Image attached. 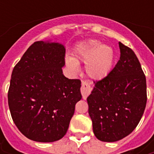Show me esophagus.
I'll list each match as a JSON object with an SVG mask.
<instances>
[{"instance_id":"34e87169","label":"esophagus","mask_w":154,"mask_h":154,"mask_svg":"<svg viewBox=\"0 0 154 154\" xmlns=\"http://www.w3.org/2000/svg\"><path fill=\"white\" fill-rule=\"evenodd\" d=\"M92 91L91 83L88 82H82V87H81V92H82V97L83 99H86Z\"/></svg>"}]
</instances>
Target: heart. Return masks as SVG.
<instances>
[{"label": "heart", "mask_w": 154, "mask_h": 154, "mask_svg": "<svg viewBox=\"0 0 154 154\" xmlns=\"http://www.w3.org/2000/svg\"><path fill=\"white\" fill-rule=\"evenodd\" d=\"M75 57L66 58V65L71 71L77 72L79 70L78 62L86 64L87 74L92 79H103L109 74L114 60V51L100 42L89 40L77 45L74 51Z\"/></svg>", "instance_id": "obj_1"}]
</instances>
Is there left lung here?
Returning <instances> with one entry per match:
<instances>
[{
    "instance_id": "1",
    "label": "left lung",
    "mask_w": 154,
    "mask_h": 154,
    "mask_svg": "<svg viewBox=\"0 0 154 154\" xmlns=\"http://www.w3.org/2000/svg\"><path fill=\"white\" fill-rule=\"evenodd\" d=\"M121 55L115 67L103 79L94 82L87 97L94 135L113 142L134 131L147 101L146 76L136 54L119 42Z\"/></svg>"
}]
</instances>
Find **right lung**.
<instances>
[{
	"mask_svg": "<svg viewBox=\"0 0 154 154\" xmlns=\"http://www.w3.org/2000/svg\"><path fill=\"white\" fill-rule=\"evenodd\" d=\"M65 54L61 44L36 42L13 70L8 107L16 126L32 141L62 138L82 97L81 81L63 75Z\"/></svg>",
	"mask_w": 154,
	"mask_h": 154,
	"instance_id": "right-lung-1",
	"label": "right lung"
}]
</instances>
